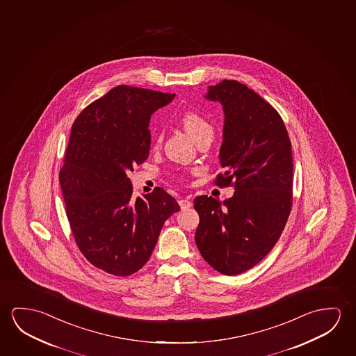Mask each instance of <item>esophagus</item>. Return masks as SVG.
<instances>
[{
	"mask_svg": "<svg viewBox=\"0 0 356 356\" xmlns=\"http://www.w3.org/2000/svg\"><path fill=\"white\" fill-rule=\"evenodd\" d=\"M192 205V202H191L188 197H186V199H181V200H179V207H181V209H189Z\"/></svg>",
	"mask_w": 356,
	"mask_h": 356,
	"instance_id": "esophagus-1",
	"label": "esophagus"
}]
</instances>
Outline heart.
<instances>
[{"label":"heart","mask_w":356,"mask_h":356,"mask_svg":"<svg viewBox=\"0 0 356 356\" xmlns=\"http://www.w3.org/2000/svg\"><path fill=\"white\" fill-rule=\"evenodd\" d=\"M181 122L186 132L192 136L195 141H199L205 135L213 134L211 124L204 119L200 113H194V111H186V113L181 115ZM161 141H162V135L159 134V135L156 136L154 142H156V145H159Z\"/></svg>","instance_id":"obj_1"}]
</instances>
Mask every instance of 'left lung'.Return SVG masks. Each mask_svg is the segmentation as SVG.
Listing matches in <instances>:
<instances>
[{"label":"left lung","mask_w":356,"mask_h":356,"mask_svg":"<svg viewBox=\"0 0 356 356\" xmlns=\"http://www.w3.org/2000/svg\"><path fill=\"white\" fill-rule=\"evenodd\" d=\"M208 99L225 111L220 148L224 173L215 186H234L220 202L197 197L195 243L214 270L235 276L257 265L271 251L293 204V161L282 118L271 104L236 80L210 86Z\"/></svg>","instance_id":"8db88e82"}]
</instances>
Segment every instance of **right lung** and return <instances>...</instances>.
<instances>
[{"instance_id":"add662e5","label":"right lung","mask_w":356,"mask_h":356,"mask_svg":"<svg viewBox=\"0 0 356 356\" xmlns=\"http://www.w3.org/2000/svg\"><path fill=\"white\" fill-rule=\"evenodd\" d=\"M170 92L119 85L74 121L59 183L74 240L85 259L113 276H130L152 254L164 221L179 210L154 188L132 197L127 173L148 159L149 119Z\"/></svg>"}]
</instances>
